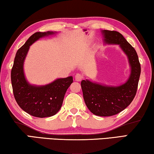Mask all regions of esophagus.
I'll return each mask as SVG.
<instances>
[{
    "mask_svg": "<svg viewBox=\"0 0 154 154\" xmlns=\"http://www.w3.org/2000/svg\"><path fill=\"white\" fill-rule=\"evenodd\" d=\"M75 79L76 81H81V80L83 79L82 75L80 74H76L75 75Z\"/></svg>",
    "mask_w": 154,
    "mask_h": 154,
    "instance_id": "obj_1",
    "label": "esophagus"
}]
</instances>
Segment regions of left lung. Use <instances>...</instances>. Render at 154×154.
Instances as JSON below:
<instances>
[{"instance_id":"obj_1","label":"left lung","mask_w":154,"mask_h":154,"mask_svg":"<svg viewBox=\"0 0 154 154\" xmlns=\"http://www.w3.org/2000/svg\"><path fill=\"white\" fill-rule=\"evenodd\" d=\"M102 32L105 44L119 45L128 57L131 67L129 79L119 86H108L89 80H82L83 97L89 110L95 115L108 117L122 112L132 102L137 94L140 65L135 49L122 34L108 30H103Z\"/></svg>"}]
</instances>
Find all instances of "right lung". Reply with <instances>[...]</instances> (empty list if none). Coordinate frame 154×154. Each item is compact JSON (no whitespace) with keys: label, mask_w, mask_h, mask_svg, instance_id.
I'll list each match as a JSON object with an SVG mask.
<instances>
[{"label":"right lung","mask_w":154,"mask_h":154,"mask_svg":"<svg viewBox=\"0 0 154 154\" xmlns=\"http://www.w3.org/2000/svg\"><path fill=\"white\" fill-rule=\"evenodd\" d=\"M56 32H35L17 50L14 59L11 73L14 97L19 106L33 117L43 118L57 114L61 108L65 93L73 82V77L69 76L57 79L44 86H36L29 84L25 78L24 61L30 46L42 37Z\"/></svg>","instance_id":"add662e5"}]
</instances>
